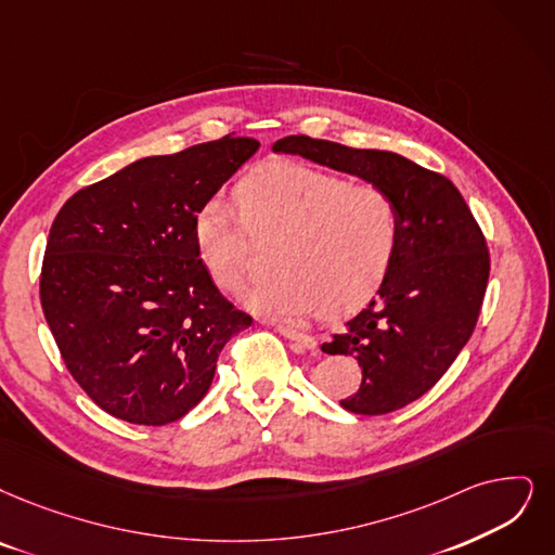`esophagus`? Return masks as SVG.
<instances>
[{
    "mask_svg": "<svg viewBox=\"0 0 555 555\" xmlns=\"http://www.w3.org/2000/svg\"><path fill=\"white\" fill-rule=\"evenodd\" d=\"M278 332L282 337L294 341V346L298 350H314L317 348V339L312 335H307V332H300V330L289 327V325H278Z\"/></svg>",
    "mask_w": 555,
    "mask_h": 555,
    "instance_id": "esophagus-1",
    "label": "esophagus"
}]
</instances>
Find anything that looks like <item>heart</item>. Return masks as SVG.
I'll return each instance as SVG.
<instances>
[{
  "mask_svg": "<svg viewBox=\"0 0 555 555\" xmlns=\"http://www.w3.org/2000/svg\"><path fill=\"white\" fill-rule=\"evenodd\" d=\"M238 214L209 201L195 214L193 238L205 271L236 292L250 269L256 241H271L273 273L243 294L253 312L271 319L339 317L378 294L396 261L403 214L375 182L302 164H273L236 186Z\"/></svg>",
  "mask_w": 555,
  "mask_h": 555,
  "instance_id": "heart-1",
  "label": "heart"
}]
</instances>
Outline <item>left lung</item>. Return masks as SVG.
I'll return each instance as SVG.
<instances>
[{
  "mask_svg": "<svg viewBox=\"0 0 555 555\" xmlns=\"http://www.w3.org/2000/svg\"><path fill=\"white\" fill-rule=\"evenodd\" d=\"M275 152L383 184L403 214V236L385 284L358 317L321 346L352 354L362 385L341 405L354 414H387L424 396L455 362L476 327L490 250L451 180L385 150L284 137Z\"/></svg>",
  "mask_w": 555,
  "mask_h": 555,
  "instance_id": "left-lung-1",
  "label": "left lung"
}]
</instances>
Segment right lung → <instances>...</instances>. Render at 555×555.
Listing matches in <instances>:
<instances>
[{
    "mask_svg": "<svg viewBox=\"0 0 555 555\" xmlns=\"http://www.w3.org/2000/svg\"><path fill=\"white\" fill-rule=\"evenodd\" d=\"M257 147L223 137L145 157L56 214L40 305L70 375L111 416L182 418L207 393L220 350L253 323L205 271L193 220Z\"/></svg>",
    "mask_w": 555,
    "mask_h": 555,
    "instance_id": "add662e5",
    "label": "right lung"
}]
</instances>
